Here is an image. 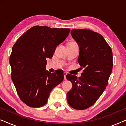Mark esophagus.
I'll use <instances>...</instances> for the list:
<instances>
[{"mask_svg": "<svg viewBox=\"0 0 126 126\" xmlns=\"http://www.w3.org/2000/svg\"><path fill=\"white\" fill-rule=\"evenodd\" d=\"M64 79L65 80H66V75H67V73H66V72H65L64 73Z\"/></svg>", "mask_w": 126, "mask_h": 126, "instance_id": "1", "label": "esophagus"}]
</instances>
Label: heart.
<instances>
[{
  "mask_svg": "<svg viewBox=\"0 0 126 126\" xmlns=\"http://www.w3.org/2000/svg\"><path fill=\"white\" fill-rule=\"evenodd\" d=\"M72 43H75V42H70V43H69V44H72Z\"/></svg>",
  "mask_w": 126,
  "mask_h": 126,
  "instance_id": "b5f03b06",
  "label": "heart"
}]
</instances>
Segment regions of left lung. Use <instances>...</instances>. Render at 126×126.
<instances>
[{
    "instance_id": "left-lung-1",
    "label": "left lung",
    "mask_w": 126,
    "mask_h": 126,
    "mask_svg": "<svg viewBox=\"0 0 126 126\" xmlns=\"http://www.w3.org/2000/svg\"><path fill=\"white\" fill-rule=\"evenodd\" d=\"M71 35L79 45L78 62L84 70L79 78L66 75L72 83L67 100L72 108L85 110L96 103L108 85L113 67L112 51L101 34L89 29H73Z\"/></svg>"
}]
</instances>
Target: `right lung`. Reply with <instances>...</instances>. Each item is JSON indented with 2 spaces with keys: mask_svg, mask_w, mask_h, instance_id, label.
Segmentation results:
<instances>
[{
  "mask_svg": "<svg viewBox=\"0 0 126 126\" xmlns=\"http://www.w3.org/2000/svg\"><path fill=\"white\" fill-rule=\"evenodd\" d=\"M69 29L35 26L19 38L10 57L11 77L19 97L31 107L47 102L51 90L64 79L63 72L45 70L46 58L68 37Z\"/></svg>",
  "mask_w": 126,
  "mask_h": 126,
  "instance_id": "add662e5",
  "label": "right lung"
}]
</instances>
